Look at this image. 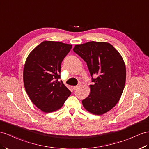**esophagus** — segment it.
Listing matches in <instances>:
<instances>
[{
	"label": "esophagus",
	"mask_w": 149,
	"mask_h": 149,
	"mask_svg": "<svg viewBox=\"0 0 149 149\" xmlns=\"http://www.w3.org/2000/svg\"><path fill=\"white\" fill-rule=\"evenodd\" d=\"M79 87H80L79 84L77 86H73V89H74V90H76V89H77Z\"/></svg>",
	"instance_id": "obj_1"
}]
</instances>
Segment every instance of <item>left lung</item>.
<instances>
[{
	"label": "left lung",
	"mask_w": 149,
	"mask_h": 149,
	"mask_svg": "<svg viewBox=\"0 0 149 149\" xmlns=\"http://www.w3.org/2000/svg\"><path fill=\"white\" fill-rule=\"evenodd\" d=\"M73 50L86 62L93 82L89 96L82 101L83 106L96 115L109 111L119 101L125 87L126 67L123 58L106 42L76 45ZM93 75L97 77L93 78Z\"/></svg>",
	"instance_id": "left-lung-1"
}]
</instances>
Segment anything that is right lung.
<instances>
[{
    "label": "right lung",
    "instance_id": "1",
    "mask_svg": "<svg viewBox=\"0 0 149 149\" xmlns=\"http://www.w3.org/2000/svg\"><path fill=\"white\" fill-rule=\"evenodd\" d=\"M72 45L45 41L29 53L23 70L26 93L37 108L45 113L59 109L71 92L60 81L61 63Z\"/></svg>",
    "mask_w": 149,
    "mask_h": 149
}]
</instances>
